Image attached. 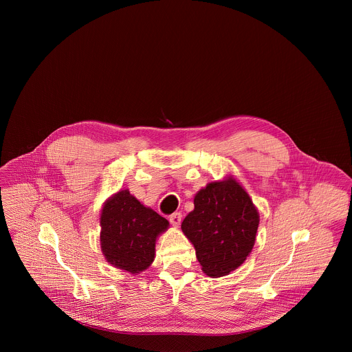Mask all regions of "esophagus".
I'll list each match as a JSON object with an SVG mask.
<instances>
[{"instance_id":"esophagus-1","label":"esophagus","mask_w":352,"mask_h":352,"mask_svg":"<svg viewBox=\"0 0 352 352\" xmlns=\"http://www.w3.org/2000/svg\"><path fill=\"white\" fill-rule=\"evenodd\" d=\"M181 221H182V214H181L179 212L173 213V214L170 216V223H171L174 227H178V226L181 224Z\"/></svg>"}]
</instances>
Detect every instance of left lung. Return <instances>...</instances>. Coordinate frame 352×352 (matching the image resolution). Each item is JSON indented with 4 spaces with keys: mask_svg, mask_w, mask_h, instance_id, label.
<instances>
[{
    "mask_svg": "<svg viewBox=\"0 0 352 352\" xmlns=\"http://www.w3.org/2000/svg\"><path fill=\"white\" fill-rule=\"evenodd\" d=\"M193 205L182 221V232L192 242L205 274L227 276L252 252L259 212L232 175L209 182L195 195Z\"/></svg>",
    "mask_w": 352,
    "mask_h": 352,
    "instance_id": "left-lung-1",
    "label": "left lung"
}]
</instances>
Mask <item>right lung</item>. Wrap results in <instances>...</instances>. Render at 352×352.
Returning <instances> with one entry per match:
<instances>
[{
	"label": "right lung",
	"mask_w": 352,
	"mask_h": 352,
	"mask_svg": "<svg viewBox=\"0 0 352 352\" xmlns=\"http://www.w3.org/2000/svg\"><path fill=\"white\" fill-rule=\"evenodd\" d=\"M100 227V246L106 261L136 276L153 263L156 241L170 223L140 204L129 189H120L104 202Z\"/></svg>",
	"instance_id": "right-lung-1"
}]
</instances>
